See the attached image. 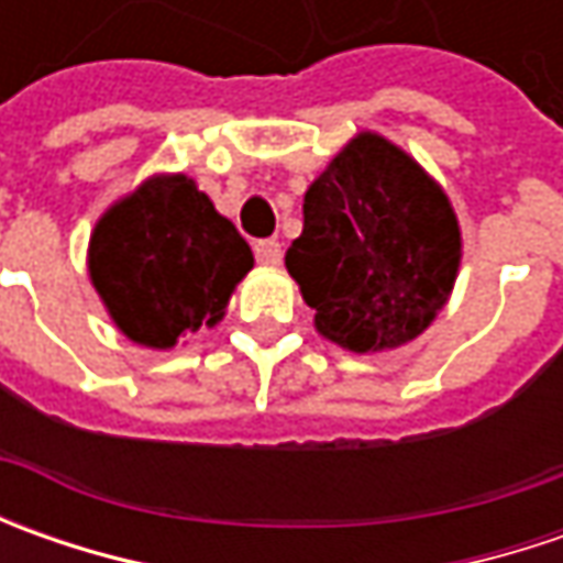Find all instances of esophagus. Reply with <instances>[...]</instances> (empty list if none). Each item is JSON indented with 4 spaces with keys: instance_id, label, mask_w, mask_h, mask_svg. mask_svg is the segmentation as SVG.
Here are the masks:
<instances>
[{
    "instance_id": "34e87169",
    "label": "esophagus",
    "mask_w": 563,
    "mask_h": 563,
    "mask_svg": "<svg viewBox=\"0 0 563 563\" xmlns=\"http://www.w3.org/2000/svg\"><path fill=\"white\" fill-rule=\"evenodd\" d=\"M253 253H256L260 266H278L282 263V244L278 241H256Z\"/></svg>"
}]
</instances>
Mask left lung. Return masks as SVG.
Segmentation results:
<instances>
[{
    "label": "left lung",
    "mask_w": 563,
    "mask_h": 563,
    "mask_svg": "<svg viewBox=\"0 0 563 563\" xmlns=\"http://www.w3.org/2000/svg\"><path fill=\"white\" fill-rule=\"evenodd\" d=\"M461 225L442 185L398 143L360 131L303 194L285 266L316 332L354 354L422 335L461 269Z\"/></svg>",
    "instance_id": "8db88e82"
}]
</instances>
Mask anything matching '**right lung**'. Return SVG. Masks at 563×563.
Returning a JSON list of instances; mask_svg holds the SVG:
<instances>
[{"label": "right lung", "instance_id": "add662e5", "mask_svg": "<svg viewBox=\"0 0 563 563\" xmlns=\"http://www.w3.org/2000/svg\"><path fill=\"white\" fill-rule=\"evenodd\" d=\"M253 253L185 172L150 175L99 216L87 272L121 335L172 351L222 322Z\"/></svg>", "mask_w": 563, "mask_h": 563}]
</instances>
